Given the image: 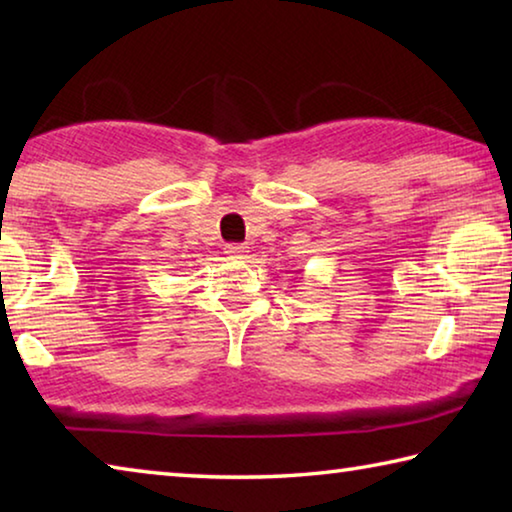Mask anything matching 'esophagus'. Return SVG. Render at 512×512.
<instances>
[{
    "mask_svg": "<svg viewBox=\"0 0 512 512\" xmlns=\"http://www.w3.org/2000/svg\"><path fill=\"white\" fill-rule=\"evenodd\" d=\"M248 246H244V244H228L225 246V253H228L230 257H244L248 250H246Z\"/></svg>",
    "mask_w": 512,
    "mask_h": 512,
    "instance_id": "esophagus-1",
    "label": "esophagus"
}]
</instances>
